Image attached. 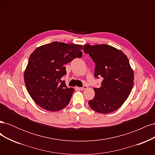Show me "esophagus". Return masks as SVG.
Returning <instances> with one entry per match:
<instances>
[{
  "mask_svg": "<svg viewBox=\"0 0 155 155\" xmlns=\"http://www.w3.org/2000/svg\"><path fill=\"white\" fill-rule=\"evenodd\" d=\"M87 86H86V85H83L82 87L79 88V89H80V90H81V91L85 90V89H87Z\"/></svg>",
  "mask_w": 155,
  "mask_h": 155,
  "instance_id": "esophagus-1",
  "label": "esophagus"
}]
</instances>
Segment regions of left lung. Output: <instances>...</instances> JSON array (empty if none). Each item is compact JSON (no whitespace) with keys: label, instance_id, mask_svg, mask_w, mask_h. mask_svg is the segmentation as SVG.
<instances>
[{"label":"left lung","instance_id":"1","mask_svg":"<svg viewBox=\"0 0 155 155\" xmlns=\"http://www.w3.org/2000/svg\"><path fill=\"white\" fill-rule=\"evenodd\" d=\"M84 52L95 63L94 77L103 81L94 88L95 96L88 101L92 109L101 114L114 112L127 99L134 84V73L127 57L121 50L107 45H84Z\"/></svg>","mask_w":155,"mask_h":155}]
</instances>
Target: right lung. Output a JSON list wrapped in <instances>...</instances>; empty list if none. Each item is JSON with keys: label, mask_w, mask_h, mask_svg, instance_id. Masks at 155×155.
I'll return each instance as SVG.
<instances>
[{"label": "right lung", "mask_w": 155, "mask_h": 155, "mask_svg": "<svg viewBox=\"0 0 155 155\" xmlns=\"http://www.w3.org/2000/svg\"><path fill=\"white\" fill-rule=\"evenodd\" d=\"M81 45L53 42L36 48L29 58L24 78L30 96L49 111L60 110L69 104L73 88H68L62 77L64 64L82 57Z\"/></svg>", "instance_id": "add662e5"}]
</instances>
